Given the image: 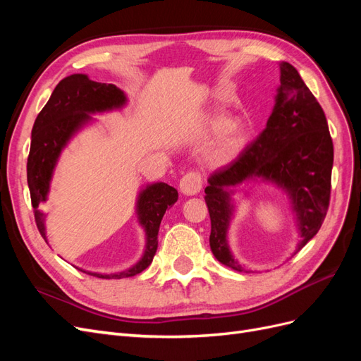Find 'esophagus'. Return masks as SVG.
<instances>
[{
    "instance_id": "obj_1",
    "label": "esophagus",
    "mask_w": 361,
    "mask_h": 361,
    "mask_svg": "<svg viewBox=\"0 0 361 361\" xmlns=\"http://www.w3.org/2000/svg\"><path fill=\"white\" fill-rule=\"evenodd\" d=\"M203 179L199 171H188L185 176L180 179L179 188L185 195H194L202 190Z\"/></svg>"
}]
</instances>
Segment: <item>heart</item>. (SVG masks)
Listing matches in <instances>:
<instances>
[{
	"label": "heart",
	"instance_id": "heart-1",
	"mask_svg": "<svg viewBox=\"0 0 361 361\" xmlns=\"http://www.w3.org/2000/svg\"><path fill=\"white\" fill-rule=\"evenodd\" d=\"M209 126L214 133H218L216 135L218 157L223 159H231L241 152L248 137V128L243 120L239 118L227 120L226 116L216 114L211 118Z\"/></svg>",
	"mask_w": 361,
	"mask_h": 361
}]
</instances>
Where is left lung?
<instances>
[{
    "mask_svg": "<svg viewBox=\"0 0 361 361\" xmlns=\"http://www.w3.org/2000/svg\"><path fill=\"white\" fill-rule=\"evenodd\" d=\"M333 140L322 106L292 64L280 63V87L267 128L239 157L212 173L204 188L211 216L209 244L223 265L243 271L227 245L233 215L231 188L245 180L276 183L289 194L301 239L295 253L318 233L330 204Z\"/></svg>",
    "mask_w": 361,
    "mask_h": 361,
    "instance_id": "1",
    "label": "left lung"
}]
</instances>
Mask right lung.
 I'll return each mask as SVG.
<instances>
[{"instance_id":"obj_1","label":"right lung","mask_w":361,"mask_h":361,"mask_svg":"<svg viewBox=\"0 0 361 361\" xmlns=\"http://www.w3.org/2000/svg\"><path fill=\"white\" fill-rule=\"evenodd\" d=\"M126 104L125 93L114 84L96 82L82 73H73L61 80L49 101L39 113L31 130V146L27 162V180L35 207V220L47 241L45 214L39 206L47 202L49 182L57 159L76 130L90 122L93 113L110 111ZM178 202V191L164 182L147 185L140 192L137 215L146 232V250L138 264L118 274H97L82 271L97 279H125L140 274L154 260L158 248L159 224L167 207Z\"/></svg>"}]
</instances>
